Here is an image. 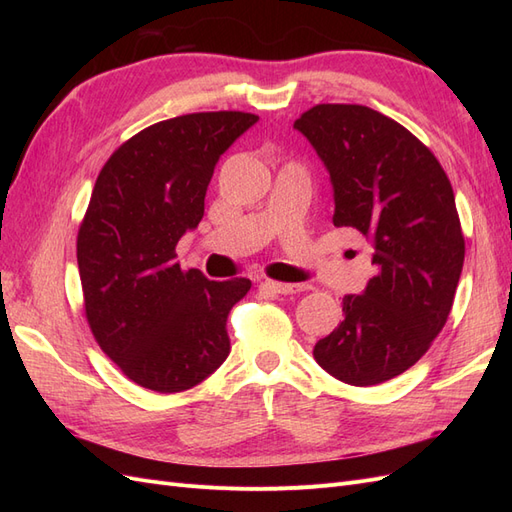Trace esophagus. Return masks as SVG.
<instances>
[{"instance_id":"esophagus-1","label":"esophagus","mask_w":512,"mask_h":512,"mask_svg":"<svg viewBox=\"0 0 512 512\" xmlns=\"http://www.w3.org/2000/svg\"><path fill=\"white\" fill-rule=\"evenodd\" d=\"M265 286L277 294H294V292H303L307 288L305 284H286V282H273V280H265Z\"/></svg>"}]
</instances>
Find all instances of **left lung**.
<instances>
[{"instance_id": "1", "label": "left lung", "mask_w": 512, "mask_h": 512, "mask_svg": "<svg viewBox=\"0 0 512 512\" xmlns=\"http://www.w3.org/2000/svg\"><path fill=\"white\" fill-rule=\"evenodd\" d=\"M294 128L329 170L333 224L359 230L378 269L363 294H346L344 320L314 359L352 386L386 382L421 359L451 314L466 256L451 181L412 132L369 106L316 104Z\"/></svg>"}]
</instances>
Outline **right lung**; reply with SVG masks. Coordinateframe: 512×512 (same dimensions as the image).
Instances as JSON below:
<instances>
[{
    "mask_svg": "<svg viewBox=\"0 0 512 512\" xmlns=\"http://www.w3.org/2000/svg\"><path fill=\"white\" fill-rule=\"evenodd\" d=\"M256 121L218 111L153 123L96 179L76 237L85 316L104 354L149 391H188L230 352L226 318L252 282L183 271L175 247L203 220L220 156Z\"/></svg>",
    "mask_w": 512,
    "mask_h": 512,
    "instance_id": "add662e5",
    "label": "right lung"
}]
</instances>
